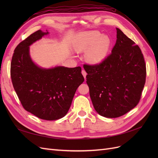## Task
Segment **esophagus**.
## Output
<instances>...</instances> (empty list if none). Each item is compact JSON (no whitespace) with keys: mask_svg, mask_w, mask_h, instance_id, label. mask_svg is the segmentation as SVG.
Returning a JSON list of instances; mask_svg holds the SVG:
<instances>
[{"mask_svg":"<svg viewBox=\"0 0 158 158\" xmlns=\"http://www.w3.org/2000/svg\"><path fill=\"white\" fill-rule=\"evenodd\" d=\"M82 75L84 76V78H85V77H86V75H87V73H86V72H85V70H82Z\"/></svg>","mask_w":158,"mask_h":158,"instance_id":"1","label":"esophagus"}]
</instances>
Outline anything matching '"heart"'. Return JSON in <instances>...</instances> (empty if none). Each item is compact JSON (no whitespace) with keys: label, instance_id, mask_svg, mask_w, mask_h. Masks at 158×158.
<instances>
[{"label":"heart","instance_id":"1","mask_svg":"<svg viewBox=\"0 0 158 158\" xmlns=\"http://www.w3.org/2000/svg\"><path fill=\"white\" fill-rule=\"evenodd\" d=\"M111 39L106 35H102L98 31L80 33L74 44L75 51H86V59L92 64H98L106 58L111 47Z\"/></svg>","mask_w":158,"mask_h":158}]
</instances>
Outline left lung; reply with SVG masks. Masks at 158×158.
Returning <instances> with one entry per match:
<instances>
[{"instance_id": "left-lung-1", "label": "left lung", "mask_w": 158, "mask_h": 158, "mask_svg": "<svg viewBox=\"0 0 158 158\" xmlns=\"http://www.w3.org/2000/svg\"><path fill=\"white\" fill-rule=\"evenodd\" d=\"M84 68L91 99L100 115L121 117L139 103L146 76L144 56L118 28L111 53L100 63L84 64Z\"/></svg>"}]
</instances>
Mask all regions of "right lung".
Returning <instances> with one entry per match:
<instances>
[{
  "label": "right lung",
  "mask_w": 158,
  "mask_h": 158,
  "mask_svg": "<svg viewBox=\"0 0 158 158\" xmlns=\"http://www.w3.org/2000/svg\"><path fill=\"white\" fill-rule=\"evenodd\" d=\"M48 32H34L14 49L10 76L22 107L38 118L57 120L68 113L74 95L84 78L80 66L44 69L33 63L29 46Z\"/></svg>",
  "instance_id": "right-lung-1"
}]
</instances>
